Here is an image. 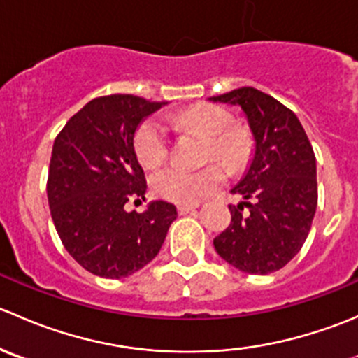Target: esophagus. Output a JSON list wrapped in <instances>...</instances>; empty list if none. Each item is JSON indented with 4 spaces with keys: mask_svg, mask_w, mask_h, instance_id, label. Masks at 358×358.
I'll return each mask as SVG.
<instances>
[{
    "mask_svg": "<svg viewBox=\"0 0 358 358\" xmlns=\"http://www.w3.org/2000/svg\"><path fill=\"white\" fill-rule=\"evenodd\" d=\"M196 208H197V204H180L178 213L180 215H187V213H192Z\"/></svg>",
    "mask_w": 358,
    "mask_h": 358,
    "instance_id": "1",
    "label": "esophagus"
}]
</instances>
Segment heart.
Masks as SVG:
<instances>
[{
  "instance_id": "b5f03b06",
  "label": "heart",
  "mask_w": 358,
  "mask_h": 358,
  "mask_svg": "<svg viewBox=\"0 0 358 358\" xmlns=\"http://www.w3.org/2000/svg\"><path fill=\"white\" fill-rule=\"evenodd\" d=\"M232 117L225 109L216 106H194L176 115V124L194 129L208 136L206 157L222 162L230 171L246 166L251 156L252 140L246 128L230 126ZM135 154L145 168L162 164L169 154V135L166 126L157 119H147L135 133ZM225 180L220 166L211 164L202 169H185L182 166H168L152 176L154 194L175 204H196L211 196Z\"/></svg>"
}]
</instances>
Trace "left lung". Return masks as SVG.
<instances>
[{"label":"left lung","instance_id":"obj_1","mask_svg":"<svg viewBox=\"0 0 358 358\" xmlns=\"http://www.w3.org/2000/svg\"><path fill=\"white\" fill-rule=\"evenodd\" d=\"M208 100L241 107L255 140L246 173L232 189L243 201L229 206L232 222L213 244L241 272H277L298 255L315 216L317 164L308 136L294 112L251 86Z\"/></svg>","mask_w":358,"mask_h":358}]
</instances>
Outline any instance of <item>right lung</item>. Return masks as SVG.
Returning <instances> with one entry per match:
<instances>
[{"label":"right lung","instance_id":"obj_1","mask_svg":"<svg viewBox=\"0 0 358 358\" xmlns=\"http://www.w3.org/2000/svg\"><path fill=\"white\" fill-rule=\"evenodd\" d=\"M166 106L135 95L100 96L72 115L55 138L48 173L52 220L67 252L88 272L121 279L152 262L178 213L166 201L143 213L147 182L135 154L143 119Z\"/></svg>","mask_w":358,"mask_h":358}]
</instances>
